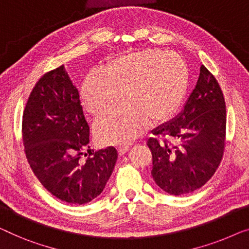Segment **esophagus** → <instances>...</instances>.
Segmentation results:
<instances>
[{
    "label": "esophagus",
    "mask_w": 249,
    "mask_h": 249,
    "mask_svg": "<svg viewBox=\"0 0 249 249\" xmlns=\"http://www.w3.org/2000/svg\"><path fill=\"white\" fill-rule=\"evenodd\" d=\"M128 150H129V146H121L118 148V153L120 156H122V155H124Z\"/></svg>",
    "instance_id": "1"
}]
</instances>
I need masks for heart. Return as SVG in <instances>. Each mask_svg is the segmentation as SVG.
<instances>
[{"instance_id":"obj_1","label":"heart","mask_w":249,"mask_h":249,"mask_svg":"<svg viewBox=\"0 0 249 249\" xmlns=\"http://www.w3.org/2000/svg\"><path fill=\"white\" fill-rule=\"evenodd\" d=\"M190 71L175 53L146 49L119 57L107 65L106 71H93L82 85L85 109L100 114L94 122L96 138L104 145L131 142L155 124L167 121L181 109L190 89Z\"/></svg>"}]
</instances>
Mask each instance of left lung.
I'll list each match as a JSON object with an SVG mask.
<instances>
[{"instance_id":"obj_1","label":"left lung","mask_w":249,"mask_h":249,"mask_svg":"<svg viewBox=\"0 0 249 249\" xmlns=\"http://www.w3.org/2000/svg\"><path fill=\"white\" fill-rule=\"evenodd\" d=\"M226 103L213 75L203 65L183 110L149 138L151 176L161 190L184 196L202 187L220 164L226 145Z\"/></svg>"}]
</instances>
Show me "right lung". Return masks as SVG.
Instances as JSON below:
<instances>
[{
    "label": "right lung",
    "mask_w": 249,
    "mask_h": 249,
    "mask_svg": "<svg viewBox=\"0 0 249 249\" xmlns=\"http://www.w3.org/2000/svg\"><path fill=\"white\" fill-rule=\"evenodd\" d=\"M22 138L37 178L71 204L89 203L100 196L118 158L114 147L89 149V127L78 89L64 65L46 73L32 89L23 112ZM85 149L91 154L82 161Z\"/></svg>",
    "instance_id": "1"
}]
</instances>
